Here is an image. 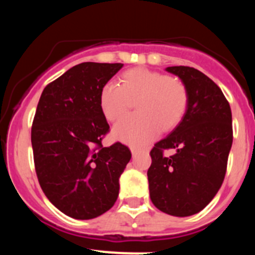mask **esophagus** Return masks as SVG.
Segmentation results:
<instances>
[{
  "instance_id": "34e87169",
  "label": "esophagus",
  "mask_w": 255,
  "mask_h": 255,
  "mask_svg": "<svg viewBox=\"0 0 255 255\" xmlns=\"http://www.w3.org/2000/svg\"><path fill=\"white\" fill-rule=\"evenodd\" d=\"M137 153H139V151L135 150V148H131V156H133V158H135L137 156Z\"/></svg>"
}]
</instances>
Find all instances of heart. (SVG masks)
I'll list each match as a JSON object with an SVG mask.
<instances>
[{"mask_svg":"<svg viewBox=\"0 0 255 255\" xmlns=\"http://www.w3.org/2000/svg\"><path fill=\"white\" fill-rule=\"evenodd\" d=\"M120 84L108 81L99 92V109L108 121L115 122L125 115L130 102L137 111L114 127V136L133 146L150 142L158 129L169 130L184 115L188 92L177 78L144 67L124 72Z\"/></svg>","mask_w":255,"mask_h":255,"instance_id":"heart-1","label":"heart"}]
</instances>
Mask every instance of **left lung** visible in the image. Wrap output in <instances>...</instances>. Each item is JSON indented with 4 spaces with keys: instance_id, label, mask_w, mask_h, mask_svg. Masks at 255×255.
<instances>
[{
    "instance_id": "left-lung-1",
    "label": "left lung",
    "mask_w": 255,
    "mask_h": 255,
    "mask_svg": "<svg viewBox=\"0 0 255 255\" xmlns=\"http://www.w3.org/2000/svg\"><path fill=\"white\" fill-rule=\"evenodd\" d=\"M188 92L186 113L175 129L156 142L147 170L150 198L162 212L187 217L200 212L223 183L233 145L231 109L209 77L186 66L168 67ZM177 151L165 157L162 151Z\"/></svg>"
}]
</instances>
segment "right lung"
I'll return each mask as SVG.
<instances>
[{
	"instance_id": "obj_1",
	"label": "right lung",
	"mask_w": 255,
	"mask_h": 255,
	"mask_svg": "<svg viewBox=\"0 0 255 255\" xmlns=\"http://www.w3.org/2000/svg\"><path fill=\"white\" fill-rule=\"evenodd\" d=\"M122 67L77 64L46 85L38 102L31 129L38 181L50 203L72 218L92 219L114 206L131 158L121 142L102 145L110 127L99 92Z\"/></svg>"
}]
</instances>
